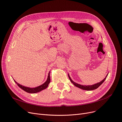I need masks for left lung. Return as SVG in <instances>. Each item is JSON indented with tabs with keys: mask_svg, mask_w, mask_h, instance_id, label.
I'll return each mask as SVG.
<instances>
[{
	"mask_svg": "<svg viewBox=\"0 0 122 122\" xmlns=\"http://www.w3.org/2000/svg\"><path fill=\"white\" fill-rule=\"evenodd\" d=\"M108 76V74L106 75V77L102 80L101 81L98 82V83H97V84H95L94 85H88V86H85V85H80V84H77V83H76L75 82H74V81H73L71 78V77H70V76H69V74H68V76H69V78L70 80V81H71L73 84H74V86H76L78 87L81 89H84V90H86V91H92V90H94V89H95L97 88L102 84L103 83L105 80H106L107 76Z\"/></svg>",
	"mask_w": 122,
	"mask_h": 122,
	"instance_id": "8db88e82",
	"label": "left lung"
}]
</instances>
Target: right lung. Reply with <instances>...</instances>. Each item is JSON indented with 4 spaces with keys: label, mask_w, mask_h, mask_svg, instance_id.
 I'll return each mask as SVG.
<instances>
[{
    "label": "right lung",
    "mask_w": 122,
    "mask_h": 122,
    "mask_svg": "<svg viewBox=\"0 0 122 122\" xmlns=\"http://www.w3.org/2000/svg\"><path fill=\"white\" fill-rule=\"evenodd\" d=\"M14 81L16 82V84H17V85H18V86H19L20 87L21 89H22L23 90H24V91H25V92H28V93H37L40 92L43 89H46V88L47 87V86H48V85L50 82V72L48 73V77L47 79V80L45 82L44 84H43L42 85L36 87H34V88H30V87H27V86H22L20 84H18V82H17L14 80Z\"/></svg>",
    "instance_id": "1"
}]
</instances>
